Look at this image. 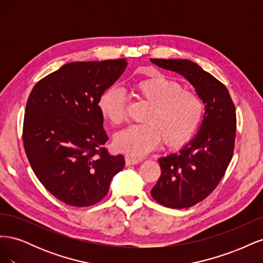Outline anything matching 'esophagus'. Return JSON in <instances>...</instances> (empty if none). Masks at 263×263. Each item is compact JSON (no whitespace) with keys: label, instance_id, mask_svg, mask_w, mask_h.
I'll use <instances>...</instances> for the list:
<instances>
[{"label":"esophagus","instance_id":"obj_1","mask_svg":"<svg viewBox=\"0 0 263 263\" xmlns=\"http://www.w3.org/2000/svg\"><path fill=\"white\" fill-rule=\"evenodd\" d=\"M140 161H141L140 159H136V158H133V157H126V158H125V163H126V165H133V164L139 163Z\"/></svg>","mask_w":263,"mask_h":263}]
</instances>
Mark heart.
Instances as JSON below:
<instances>
[{
  "instance_id": "b5f03b06",
  "label": "heart",
  "mask_w": 263,
  "mask_h": 263,
  "mask_svg": "<svg viewBox=\"0 0 263 263\" xmlns=\"http://www.w3.org/2000/svg\"><path fill=\"white\" fill-rule=\"evenodd\" d=\"M134 91L149 108L142 119L145 124L132 125L115 135L114 147L119 153L142 157L161 140L166 147L180 148L200 129L205 116L203 100L174 79L156 73L137 81ZM99 108L112 124L123 123L127 114L124 91L110 86L100 97Z\"/></svg>"
}]
</instances>
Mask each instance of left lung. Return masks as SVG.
Instances as JSON below:
<instances>
[{
    "label": "left lung",
    "instance_id": "1",
    "mask_svg": "<svg viewBox=\"0 0 263 263\" xmlns=\"http://www.w3.org/2000/svg\"><path fill=\"white\" fill-rule=\"evenodd\" d=\"M184 77L205 105L200 130L181 150L159 159L161 176L151 195L170 209H186L208 197L224 177L236 137V109L227 87L187 59H150Z\"/></svg>",
    "mask_w": 263,
    "mask_h": 263
}]
</instances>
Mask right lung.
Instances as JSON below:
<instances>
[{
	"mask_svg": "<svg viewBox=\"0 0 263 263\" xmlns=\"http://www.w3.org/2000/svg\"><path fill=\"white\" fill-rule=\"evenodd\" d=\"M127 67L126 59L71 62L38 81L26 104L23 142L31 169L61 202H100L121 171L122 155L104 147L99 99Z\"/></svg>",
	"mask_w": 263,
	"mask_h": 263,
	"instance_id": "obj_1",
	"label": "right lung"
}]
</instances>
